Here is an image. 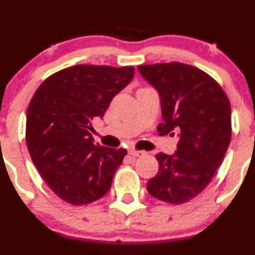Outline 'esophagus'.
<instances>
[{"label":"esophagus","instance_id":"esophagus-1","mask_svg":"<svg viewBox=\"0 0 255 255\" xmlns=\"http://www.w3.org/2000/svg\"><path fill=\"white\" fill-rule=\"evenodd\" d=\"M128 154L132 156H143V155H145V151L135 150V149H129V150H128Z\"/></svg>","mask_w":255,"mask_h":255}]
</instances>
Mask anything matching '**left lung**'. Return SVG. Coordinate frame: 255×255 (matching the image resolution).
I'll return each instance as SVG.
<instances>
[{
  "instance_id": "left-lung-1",
  "label": "left lung",
  "mask_w": 255,
  "mask_h": 255,
  "mask_svg": "<svg viewBox=\"0 0 255 255\" xmlns=\"http://www.w3.org/2000/svg\"><path fill=\"white\" fill-rule=\"evenodd\" d=\"M138 70L160 95L159 134L180 132L173 155H155L159 170L146 190L160 201L185 204L206 189L225 159L232 137L230 100L215 79L192 65L170 61Z\"/></svg>"
}]
</instances>
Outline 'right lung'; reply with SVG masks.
<instances>
[{"label":"right lung","instance_id":"add662e5","mask_svg":"<svg viewBox=\"0 0 255 255\" xmlns=\"http://www.w3.org/2000/svg\"><path fill=\"white\" fill-rule=\"evenodd\" d=\"M134 76L133 66L75 65L47 78L27 110L25 142L51 191L74 206L109 192L127 150L94 144L91 122Z\"/></svg>","mask_w":255,"mask_h":255}]
</instances>
